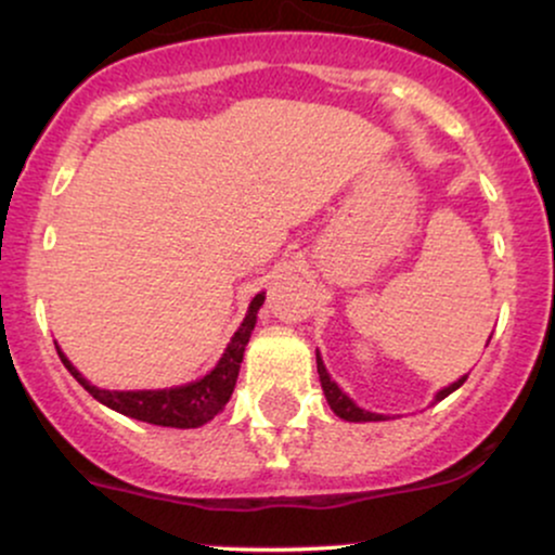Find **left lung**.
Segmentation results:
<instances>
[{"label": "left lung", "mask_w": 555, "mask_h": 555, "mask_svg": "<svg viewBox=\"0 0 555 555\" xmlns=\"http://www.w3.org/2000/svg\"><path fill=\"white\" fill-rule=\"evenodd\" d=\"M315 362H318V375H321L323 393H326V401H328L331 410H334V415H339L341 420H349V423H378V420H386L384 415H375V412H367V410H362V406L354 404V401L349 399L347 393H344L341 388L334 384V380H331L326 365H323L321 354H318V352H315ZM464 380H467V375H462L460 380H454L451 386L441 388V391L436 393V401H441V399L449 397L451 391H456V388H460Z\"/></svg>", "instance_id": "left-lung-1"}]
</instances>
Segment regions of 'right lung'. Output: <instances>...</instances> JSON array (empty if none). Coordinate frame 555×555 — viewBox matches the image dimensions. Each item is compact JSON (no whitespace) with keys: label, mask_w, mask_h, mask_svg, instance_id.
Segmentation results:
<instances>
[{"label":"right lung","mask_w":555,"mask_h":555,"mask_svg":"<svg viewBox=\"0 0 555 555\" xmlns=\"http://www.w3.org/2000/svg\"><path fill=\"white\" fill-rule=\"evenodd\" d=\"M266 292L253 297L250 308H247L245 321L234 331L232 341L227 344L224 354L216 362V367L203 378L193 380V384L175 386V388H158V391H106V388L91 386L82 375L75 371V365L65 358L60 347V360L65 362L69 373L78 378V384L86 388L88 393L101 404H106L109 410L127 415L140 423L162 425V428H201L208 420H214L221 410L227 406L229 397H232L234 384H237L240 375V362L245 354L247 341H250L253 328H256V318L260 305H263Z\"/></svg>","instance_id":"right-lung-1"}]
</instances>
